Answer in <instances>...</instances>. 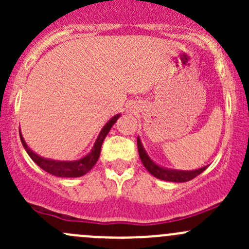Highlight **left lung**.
Wrapping results in <instances>:
<instances>
[{"instance_id":"8db88e82","label":"left lung","mask_w":249,"mask_h":249,"mask_svg":"<svg viewBox=\"0 0 249 249\" xmlns=\"http://www.w3.org/2000/svg\"><path fill=\"white\" fill-rule=\"evenodd\" d=\"M137 148H139V154L141 158V161H142L143 166L148 170V172L150 175H153L154 177L159 178V179L167 180V182H188V180H192L193 178H195L196 176H199L200 173H202L207 169V166H203L201 169L193 170V171H182V170H172V169H166V167H162L160 165L155 164L152 159L149 158V155L145 152L144 147L142 145L140 137H137Z\"/></svg>"}]
</instances>
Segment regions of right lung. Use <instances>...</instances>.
Masks as SVG:
<instances>
[{
  "label": "right lung",
  "instance_id": "right-lung-1",
  "mask_svg": "<svg viewBox=\"0 0 249 249\" xmlns=\"http://www.w3.org/2000/svg\"><path fill=\"white\" fill-rule=\"evenodd\" d=\"M119 117L120 114H115L114 117L110 118L108 122L105 124V126L102 127V130L100 131L96 141H95L94 147L91 148V150H90L87 155H84V157L80 158V159L78 160H72V161L53 160L41 157V155H38L37 153H35L34 150L30 149V147L26 144L24 137H22L21 131H19L20 140H21L22 145H24L25 150H26L27 154L30 155V158H31L42 170L50 173V175L56 176V177H80V176L89 172L90 170L94 167V165L97 162V160H99L100 158V153H101L102 143H104L107 134H108L109 130L112 129V126L115 124V122H117Z\"/></svg>",
  "mask_w": 249,
  "mask_h": 249
}]
</instances>
